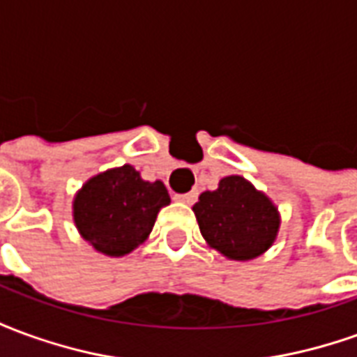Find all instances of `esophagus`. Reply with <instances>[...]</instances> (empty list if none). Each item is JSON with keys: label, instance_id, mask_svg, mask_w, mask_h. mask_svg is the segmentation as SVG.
I'll list each match as a JSON object with an SVG mask.
<instances>
[{"label": "esophagus", "instance_id": "esophagus-1", "mask_svg": "<svg viewBox=\"0 0 357 357\" xmlns=\"http://www.w3.org/2000/svg\"><path fill=\"white\" fill-rule=\"evenodd\" d=\"M174 199H176V201H179V202H185V204H193V202L197 201V191H189V193L176 195Z\"/></svg>", "mask_w": 357, "mask_h": 357}]
</instances>
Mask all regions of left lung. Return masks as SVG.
Returning a JSON list of instances; mask_svg holds the SVG:
<instances>
[{
    "label": "left lung",
    "instance_id": "1",
    "mask_svg": "<svg viewBox=\"0 0 357 357\" xmlns=\"http://www.w3.org/2000/svg\"><path fill=\"white\" fill-rule=\"evenodd\" d=\"M202 237L231 260H252L266 252L279 229V214L268 197L241 176L204 191L193 206Z\"/></svg>",
    "mask_w": 357,
    "mask_h": 357
}]
</instances>
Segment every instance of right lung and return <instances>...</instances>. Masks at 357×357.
<instances>
[{
    "label": "right lung",
    "instance_id": "obj_1",
    "mask_svg": "<svg viewBox=\"0 0 357 357\" xmlns=\"http://www.w3.org/2000/svg\"><path fill=\"white\" fill-rule=\"evenodd\" d=\"M170 195L162 181H143L139 172L122 168L95 176L74 201V222L95 250L124 256L147 239Z\"/></svg>",
    "mask_w": 357,
    "mask_h": 357
}]
</instances>
